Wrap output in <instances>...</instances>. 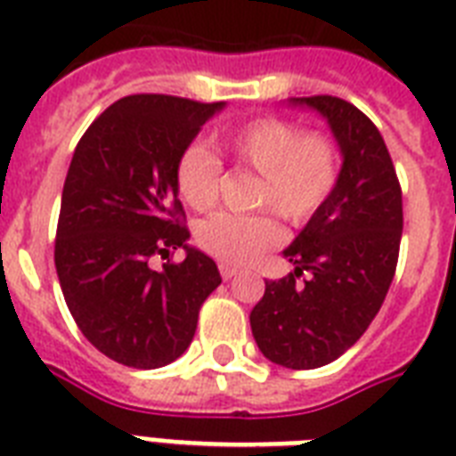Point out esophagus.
<instances>
[{"label": "esophagus", "mask_w": 456, "mask_h": 456, "mask_svg": "<svg viewBox=\"0 0 456 456\" xmlns=\"http://www.w3.org/2000/svg\"><path fill=\"white\" fill-rule=\"evenodd\" d=\"M220 274L224 281H229V279H234L236 274H239V270H236V267H232V265H220Z\"/></svg>", "instance_id": "esophagus-1"}]
</instances>
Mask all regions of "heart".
Returning <instances> with one entry per match:
<instances>
[{"mask_svg": "<svg viewBox=\"0 0 456 456\" xmlns=\"http://www.w3.org/2000/svg\"><path fill=\"white\" fill-rule=\"evenodd\" d=\"M232 160L260 175L256 208L277 210L296 227L324 208L338 184V149L322 132H305L298 123L260 118L220 139ZM222 165L203 146H189L179 158L175 182L186 206L208 210L220 196ZM284 241V227L272 213L208 217L196 229V243L224 265H246Z\"/></svg>", "mask_w": 456, "mask_h": 456, "instance_id": "b5f03b06", "label": "heart"}]
</instances>
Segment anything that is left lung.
Returning a JSON list of instances; mask_svg holds the SVG:
<instances>
[{"label":"left lung","instance_id":"8db88e82","mask_svg":"<svg viewBox=\"0 0 456 456\" xmlns=\"http://www.w3.org/2000/svg\"><path fill=\"white\" fill-rule=\"evenodd\" d=\"M291 103L326 118L343 165L324 208L284 250L296 270L265 281L250 329L270 362L317 369L354 346L381 310L403 239V189L381 132L360 109L329 94Z\"/></svg>","mask_w":456,"mask_h":456}]
</instances>
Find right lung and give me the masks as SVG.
<instances>
[{
    "label": "right lung",
    "instance_id": "add662e5",
    "mask_svg": "<svg viewBox=\"0 0 456 456\" xmlns=\"http://www.w3.org/2000/svg\"><path fill=\"white\" fill-rule=\"evenodd\" d=\"M224 109L132 94L103 110L75 146L61 196L53 263L85 338L118 364L158 369L184 353L203 300L222 284L213 257L186 243L175 170ZM185 248L182 264L151 257Z\"/></svg>",
    "mask_w": 456,
    "mask_h": 456
}]
</instances>
